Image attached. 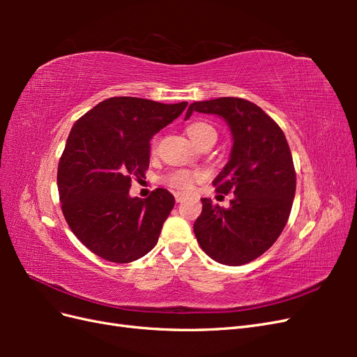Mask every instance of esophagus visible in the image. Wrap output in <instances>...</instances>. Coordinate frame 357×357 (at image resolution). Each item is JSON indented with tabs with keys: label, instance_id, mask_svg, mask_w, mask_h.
<instances>
[{
	"label": "esophagus",
	"instance_id": "34e87169",
	"mask_svg": "<svg viewBox=\"0 0 357 357\" xmlns=\"http://www.w3.org/2000/svg\"><path fill=\"white\" fill-rule=\"evenodd\" d=\"M174 197H176V201H177V202H181L183 199H185V195H183V193H180V192H177Z\"/></svg>",
	"mask_w": 357,
	"mask_h": 357
}]
</instances>
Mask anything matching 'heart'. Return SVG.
I'll list each match as a JSON object with an SVG mask.
<instances>
[{
  "label": "heart",
  "instance_id": "b5f03b06",
  "mask_svg": "<svg viewBox=\"0 0 357 357\" xmlns=\"http://www.w3.org/2000/svg\"><path fill=\"white\" fill-rule=\"evenodd\" d=\"M188 134H189L192 142L198 146L202 142V139H205L210 135H215V131H214V128L210 126L208 123L195 122V123H192V125L188 126ZM156 144H158V139L155 138L153 139V149L156 147ZM198 178H199V176L197 174V172H189V171L178 169V171L169 172V174L165 178V181L168 183L169 186L176 188V189L189 190V189H192L193 183H195V180H198Z\"/></svg>",
  "mask_w": 357,
  "mask_h": 357
}]
</instances>
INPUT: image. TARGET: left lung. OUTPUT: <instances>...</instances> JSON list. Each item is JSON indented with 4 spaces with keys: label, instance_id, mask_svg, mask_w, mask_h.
I'll list each match as a JSON object with an SVG mask.
<instances>
[{
    "label": "left lung",
    "instance_id": "obj_1",
    "mask_svg": "<svg viewBox=\"0 0 357 357\" xmlns=\"http://www.w3.org/2000/svg\"><path fill=\"white\" fill-rule=\"evenodd\" d=\"M193 112L223 117L234 142L213 181L215 192L234 193L229 208L202 198L193 232L215 262L240 266L264 255L284 229L296 190L294 159L282 128L250 101L223 96L192 102L185 119Z\"/></svg>",
    "mask_w": 357,
    "mask_h": 357
}]
</instances>
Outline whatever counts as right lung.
Listing matches in <instances>:
<instances>
[{"mask_svg":"<svg viewBox=\"0 0 357 357\" xmlns=\"http://www.w3.org/2000/svg\"><path fill=\"white\" fill-rule=\"evenodd\" d=\"M186 105L114 96L71 128L58 165L61 208L70 229L96 256L129 264L156 245L176 199L160 188L146 199L131 198L129 188L149 168L150 139Z\"/></svg>","mask_w":357,"mask_h":357,"instance_id":"add662e5","label":"right lung"}]
</instances>
